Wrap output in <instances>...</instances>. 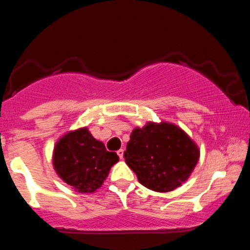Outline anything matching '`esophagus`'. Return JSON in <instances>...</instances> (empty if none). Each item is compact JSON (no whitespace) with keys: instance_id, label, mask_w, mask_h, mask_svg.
<instances>
[{"instance_id":"obj_1","label":"esophagus","mask_w":250,"mask_h":250,"mask_svg":"<svg viewBox=\"0 0 250 250\" xmlns=\"http://www.w3.org/2000/svg\"><path fill=\"white\" fill-rule=\"evenodd\" d=\"M118 155H119V158H120V159H124V149L119 150Z\"/></svg>"}]
</instances>
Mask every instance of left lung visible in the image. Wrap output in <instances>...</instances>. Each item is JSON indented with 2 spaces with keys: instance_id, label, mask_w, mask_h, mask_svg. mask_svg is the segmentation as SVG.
Instances as JSON below:
<instances>
[{
  "instance_id": "obj_1",
  "label": "left lung",
  "mask_w": 250,
  "mask_h": 250,
  "mask_svg": "<svg viewBox=\"0 0 250 250\" xmlns=\"http://www.w3.org/2000/svg\"><path fill=\"white\" fill-rule=\"evenodd\" d=\"M200 151L187 132L174 124L147 123L132 130L124 158L140 184L167 193L187 182Z\"/></svg>"
}]
</instances>
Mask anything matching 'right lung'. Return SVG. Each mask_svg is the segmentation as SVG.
Here are the masks:
<instances>
[{"label": "right lung", "mask_w": 250, "mask_h": 250, "mask_svg": "<svg viewBox=\"0 0 250 250\" xmlns=\"http://www.w3.org/2000/svg\"><path fill=\"white\" fill-rule=\"evenodd\" d=\"M119 161L87 127L68 131L54 147L52 164L57 175L79 193H94L104 184L110 169Z\"/></svg>", "instance_id": "right-lung-1"}]
</instances>
